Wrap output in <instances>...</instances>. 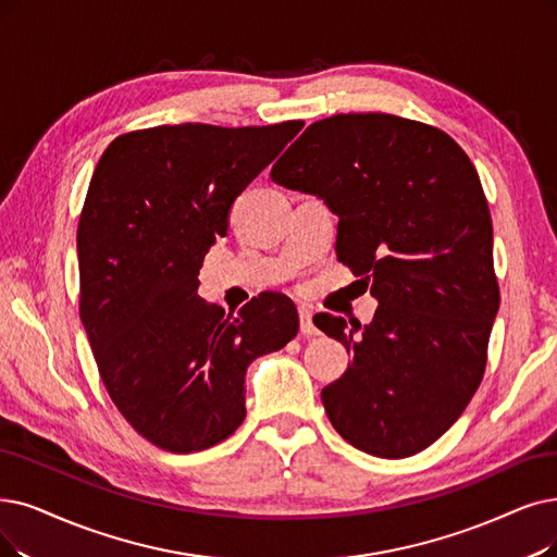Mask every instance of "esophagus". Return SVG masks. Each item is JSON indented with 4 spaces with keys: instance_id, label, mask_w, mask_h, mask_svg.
Returning <instances> with one entry per match:
<instances>
[{
    "instance_id": "obj_1",
    "label": "esophagus",
    "mask_w": 557,
    "mask_h": 557,
    "mask_svg": "<svg viewBox=\"0 0 557 557\" xmlns=\"http://www.w3.org/2000/svg\"><path fill=\"white\" fill-rule=\"evenodd\" d=\"M299 331L301 336H318V326L313 324V310L299 306Z\"/></svg>"
}]
</instances>
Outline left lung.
I'll list each match as a JSON object with an SVG mask.
<instances>
[{"label":"left lung","mask_w":557,"mask_h":557,"mask_svg":"<svg viewBox=\"0 0 557 557\" xmlns=\"http://www.w3.org/2000/svg\"><path fill=\"white\" fill-rule=\"evenodd\" d=\"M270 175L338 216V260L380 301L363 326L313 320L354 356L322 388L331 425L374 457L425 450L475 395L500 306L492 214L469 154L425 123L338 114L306 127Z\"/></svg>","instance_id":"8db88e82"}]
</instances>
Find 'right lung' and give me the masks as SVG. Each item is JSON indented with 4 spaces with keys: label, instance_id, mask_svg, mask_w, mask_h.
<instances>
[{
    "label": "right lung",
    "instance_id": "add662e5",
    "mask_svg": "<svg viewBox=\"0 0 557 557\" xmlns=\"http://www.w3.org/2000/svg\"><path fill=\"white\" fill-rule=\"evenodd\" d=\"M301 127L160 125L111 141L94 171L77 228L79 318L109 397L158 448L228 438L247 416L251 361L297 336L281 293L226 315L196 290L235 198Z\"/></svg>",
    "mask_w": 557,
    "mask_h": 557
}]
</instances>
